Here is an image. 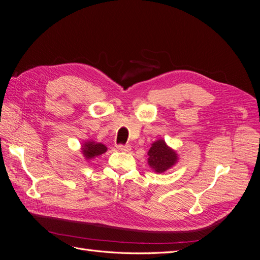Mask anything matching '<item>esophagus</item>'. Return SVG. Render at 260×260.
<instances>
[{
	"mask_svg": "<svg viewBox=\"0 0 260 260\" xmlns=\"http://www.w3.org/2000/svg\"><path fill=\"white\" fill-rule=\"evenodd\" d=\"M117 149L120 152H129L131 149V146L129 144H118Z\"/></svg>",
	"mask_w": 260,
	"mask_h": 260,
	"instance_id": "34e87169",
	"label": "esophagus"
}]
</instances>
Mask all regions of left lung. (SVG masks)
Listing matches in <instances>:
<instances>
[{
  "instance_id": "left-lung-1",
  "label": "left lung",
  "mask_w": 260,
  "mask_h": 260,
  "mask_svg": "<svg viewBox=\"0 0 260 260\" xmlns=\"http://www.w3.org/2000/svg\"><path fill=\"white\" fill-rule=\"evenodd\" d=\"M147 155L148 165L153 170H155V172H158V174L174 166L178 160L176 152L168 147L162 140L154 142L152 147L149 148Z\"/></svg>"
}]
</instances>
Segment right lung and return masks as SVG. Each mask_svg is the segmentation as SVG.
Wrapping results in <instances>:
<instances>
[{
  "label": "right lung",
  "mask_w": 260,
  "mask_h": 260,
  "mask_svg": "<svg viewBox=\"0 0 260 260\" xmlns=\"http://www.w3.org/2000/svg\"><path fill=\"white\" fill-rule=\"evenodd\" d=\"M107 151V147L102 143L85 142L82 146V153L86 159L94 158L95 156L104 154Z\"/></svg>",
  "instance_id": "1"
}]
</instances>
